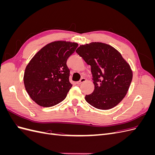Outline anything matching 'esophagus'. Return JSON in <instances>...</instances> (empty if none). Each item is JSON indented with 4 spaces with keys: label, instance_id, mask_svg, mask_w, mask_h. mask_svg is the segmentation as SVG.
I'll list each match as a JSON object with an SVG mask.
<instances>
[{
    "label": "esophagus",
    "instance_id": "obj_1",
    "mask_svg": "<svg viewBox=\"0 0 155 155\" xmlns=\"http://www.w3.org/2000/svg\"><path fill=\"white\" fill-rule=\"evenodd\" d=\"M86 81V79L85 78H82L80 80H79V81H78L76 83H77V85H81V83H83V82H85Z\"/></svg>",
    "mask_w": 155,
    "mask_h": 155
}]
</instances>
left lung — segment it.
Returning <instances> with one entry per match:
<instances>
[{
	"label": "left lung",
	"instance_id": "obj_1",
	"mask_svg": "<svg viewBox=\"0 0 155 155\" xmlns=\"http://www.w3.org/2000/svg\"><path fill=\"white\" fill-rule=\"evenodd\" d=\"M76 52L91 67L94 90L85 100L101 110L114 107L124 99L133 79V72L121 54L102 43L81 45Z\"/></svg>",
	"mask_w": 155,
	"mask_h": 155
}]
</instances>
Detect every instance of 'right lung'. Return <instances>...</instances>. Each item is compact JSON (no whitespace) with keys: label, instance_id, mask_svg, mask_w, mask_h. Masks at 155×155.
Returning <instances> with one entry per match:
<instances>
[{"label":"right lung","instance_id":"add662e5","mask_svg":"<svg viewBox=\"0 0 155 155\" xmlns=\"http://www.w3.org/2000/svg\"><path fill=\"white\" fill-rule=\"evenodd\" d=\"M78 44L55 41L41 48L28 64L24 74L26 90L41 107L59 104L67 97L72 85L69 81L67 61Z\"/></svg>","mask_w":155,"mask_h":155}]
</instances>
